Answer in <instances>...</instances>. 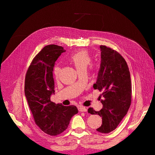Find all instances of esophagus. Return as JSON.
<instances>
[{
	"label": "esophagus",
	"instance_id": "1",
	"mask_svg": "<svg viewBox=\"0 0 155 155\" xmlns=\"http://www.w3.org/2000/svg\"><path fill=\"white\" fill-rule=\"evenodd\" d=\"M78 110L81 111V112H87V108L80 106L79 107H78Z\"/></svg>",
	"mask_w": 155,
	"mask_h": 155
}]
</instances>
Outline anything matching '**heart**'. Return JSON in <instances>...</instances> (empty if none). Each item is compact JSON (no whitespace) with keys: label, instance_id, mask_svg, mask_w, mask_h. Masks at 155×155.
<instances>
[{"label":"heart","instance_id":"b5f03b06","mask_svg":"<svg viewBox=\"0 0 155 155\" xmlns=\"http://www.w3.org/2000/svg\"><path fill=\"white\" fill-rule=\"evenodd\" d=\"M92 58L90 54L87 51H78L71 56L70 61L74 64L77 71L82 68H87L91 64ZM59 72V67L55 65L53 68V74L55 77H57Z\"/></svg>","mask_w":155,"mask_h":155}]
</instances>
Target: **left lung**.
I'll list each match as a JSON object with an SVG mask.
<instances>
[{"mask_svg": "<svg viewBox=\"0 0 155 155\" xmlns=\"http://www.w3.org/2000/svg\"><path fill=\"white\" fill-rule=\"evenodd\" d=\"M100 48L101 65L93 88L102 92L99 98L103 108L99 111L89 108L88 112L102 117L98 132L108 133L118 127L127 114L131 103L132 87L129 69L124 58L104 45H101Z\"/></svg>", "mask_w": 155, "mask_h": 155, "instance_id": "8db88e82", "label": "left lung"}]
</instances>
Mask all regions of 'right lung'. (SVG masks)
<instances>
[{"mask_svg": "<svg viewBox=\"0 0 155 155\" xmlns=\"http://www.w3.org/2000/svg\"><path fill=\"white\" fill-rule=\"evenodd\" d=\"M65 51L60 46H46L32 60L25 77V94L35 123L50 135L64 131L71 118L78 112L74 105L63 106L51 101L54 93L53 68L56 61Z\"/></svg>", "mask_w": 155, "mask_h": 155, "instance_id": "right-lung-1", "label": "right lung"}]
</instances>
